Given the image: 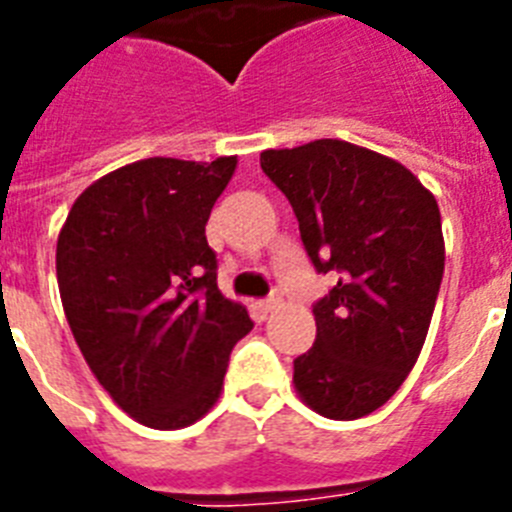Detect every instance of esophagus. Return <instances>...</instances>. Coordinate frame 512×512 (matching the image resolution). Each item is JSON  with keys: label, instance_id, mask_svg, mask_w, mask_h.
<instances>
[{"label": "esophagus", "instance_id": "obj_1", "mask_svg": "<svg viewBox=\"0 0 512 512\" xmlns=\"http://www.w3.org/2000/svg\"><path fill=\"white\" fill-rule=\"evenodd\" d=\"M281 302H283L281 294H270L268 299H265V302H263V309H265V312H273V309L281 307Z\"/></svg>", "mask_w": 512, "mask_h": 512}]
</instances>
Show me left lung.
Instances as JSON below:
<instances>
[{
	"instance_id": "obj_1",
	"label": "left lung",
	"mask_w": 512,
	"mask_h": 512,
	"mask_svg": "<svg viewBox=\"0 0 512 512\" xmlns=\"http://www.w3.org/2000/svg\"><path fill=\"white\" fill-rule=\"evenodd\" d=\"M260 166L289 197L317 273L338 278L312 307L317 338L294 359L296 393L338 422L372 414L409 377L435 312V195L393 158L343 140L265 150Z\"/></svg>"
}]
</instances>
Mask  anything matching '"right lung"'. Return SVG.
<instances>
[{
    "label": "right lung",
    "mask_w": 512,
    "mask_h": 512,
    "mask_svg": "<svg viewBox=\"0 0 512 512\" xmlns=\"http://www.w3.org/2000/svg\"><path fill=\"white\" fill-rule=\"evenodd\" d=\"M236 169L145 158L93 182L59 231L57 281L72 336L103 388L153 429L197 422L252 330L218 291L205 223Z\"/></svg>",
    "instance_id": "1"
}]
</instances>
